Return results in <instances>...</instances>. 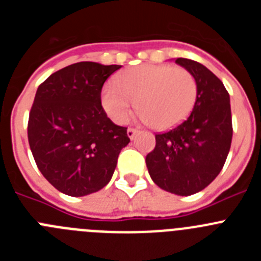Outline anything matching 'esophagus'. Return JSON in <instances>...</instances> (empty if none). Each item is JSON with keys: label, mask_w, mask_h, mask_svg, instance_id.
<instances>
[{"label": "esophagus", "mask_w": 261, "mask_h": 261, "mask_svg": "<svg viewBox=\"0 0 261 261\" xmlns=\"http://www.w3.org/2000/svg\"><path fill=\"white\" fill-rule=\"evenodd\" d=\"M136 133H137V129H135V128H128V129H126V135H128V137L130 138V140H133V138H135Z\"/></svg>", "instance_id": "esophagus-1"}]
</instances>
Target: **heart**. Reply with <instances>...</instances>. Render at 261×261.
<instances>
[{
	"label": "heart",
	"instance_id": "obj_1",
	"mask_svg": "<svg viewBox=\"0 0 261 261\" xmlns=\"http://www.w3.org/2000/svg\"><path fill=\"white\" fill-rule=\"evenodd\" d=\"M197 98V84L191 71L170 65H142L130 69L103 86L102 106L117 124L128 121L137 107L141 119L156 129L181 123Z\"/></svg>",
	"mask_w": 261,
	"mask_h": 261
}]
</instances>
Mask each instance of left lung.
<instances>
[{"mask_svg": "<svg viewBox=\"0 0 261 261\" xmlns=\"http://www.w3.org/2000/svg\"><path fill=\"white\" fill-rule=\"evenodd\" d=\"M175 62L195 77L196 103L183 123L155 135V147L145 161L159 188L190 196L208 187L225 165L232 138L231 108L227 90L208 68L181 57Z\"/></svg>", "mask_w": 261, "mask_h": 261, "instance_id": "obj_1", "label": "left lung"}]
</instances>
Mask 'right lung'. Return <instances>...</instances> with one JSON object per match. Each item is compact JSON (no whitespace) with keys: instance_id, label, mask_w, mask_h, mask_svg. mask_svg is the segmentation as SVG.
<instances>
[{"instance_id":"1","label":"right lung","mask_w":261,"mask_h":261,"mask_svg":"<svg viewBox=\"0 0 261 261\" xmlns=\"http://www.w3.org/2000/svg\"><path fill=\"white\" fill-rule=\"evenodd\" d=\"M121 65L82 61L50 74L38 87L29 117V144L43 176L73 197L98 192L129 144L100 102L106 80Z\"/></svg>"}]
</instances>
